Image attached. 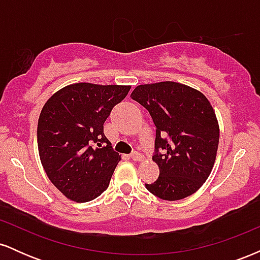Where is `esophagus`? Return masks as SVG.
<instances>
[{
  "mask_svg": "<svg viewBox=\"0 0 260 260\" xmlns=\"http://www.w3.org/2000/svg\"><path fill=\"white\" fill-rule=\"evenodd\" d=\"M131 159H132L133 161H139L143 159V156H142V154L138 153V151H133V153L131 154Z\"/></svg>",
  "mask_w": 260,
  "mask_h": 260,
  "instance_id": "esophagus-1",
  "label": "esophagus"
}]
</instances>
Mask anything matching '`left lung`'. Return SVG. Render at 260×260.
<instances>
[{
    "mask_svg": "<svg viewBox=\"0 0 260 260\" xmlns=\"http://www.w3.org/2000/svg\"><path fill=\"white\" fill-rule=\"evenodd\" d=\"M131 98L153 118V160L160 175L145 187L164 201H180L203 186L213 170L219 147L215 111L201 91L176 82L138 85Z\"/></svg>",
    "mask_w": 260,
    "mask_h": 260,
    "instance_id": "1",
    "label": "left lung"
}]
</instances>
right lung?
<instances>
[{
    "mask_svg": "<svg viewBox=\"0 0 260 260\" xmlns=\"http://www.w3.org/2000/svg\"><path fill=\"white\" fill-rule=\"evenodd\" d=\"M129 89L76 83L55 92L41 110V164L53 186L71 201H92L109 187L121 155L104 134V123Z\"/></svg>",
    "mask_w": 260,
    "mask_h": 260,
    "instance_id": "1",
    "label": "right lung"
}]
</instances>
